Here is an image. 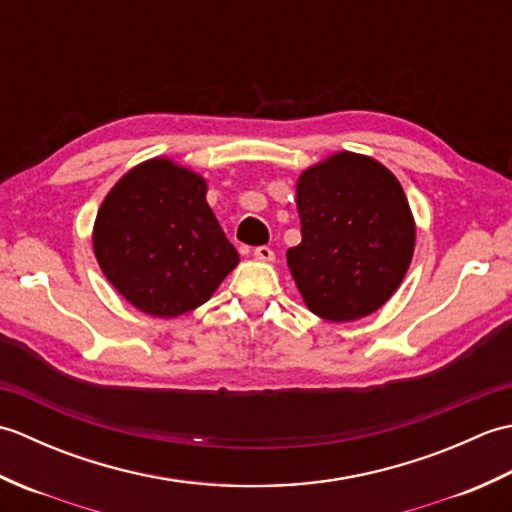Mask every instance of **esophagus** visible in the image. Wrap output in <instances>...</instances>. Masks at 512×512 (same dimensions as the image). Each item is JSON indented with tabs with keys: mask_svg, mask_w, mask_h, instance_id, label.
I'll return each mask as SVG.
<instances>
[{
	"mask_svg": "<svg viewBox=\"0 0 512 512\" xmlns=\"http://www.w3.org/2000/svg\"><path fill=\"white\" fill-rule=\"evenodd\" d=\"M253 255H255V259H259V262H273L275 250L270 246H257Z\"/></svg>",
	"mask_w": 512,
	"mask_h": 512,
	"instance_id": "obj_1",
	"label": "esophagus"
}]
</instances>
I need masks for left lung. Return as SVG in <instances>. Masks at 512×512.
Instances as JSON below:
<instances>
[{"label":"left lung","instance_id":"1","mask_svg":"<svg viewBox=\"0 0 512 512\" xmlns=\"http://www.w3.org/2000/svg\"><path fill=\"white\" fill-rule=\"evenodd\" d=\"M301 244L288 268L306 306L343 323L376 312L411 264L416 224L400 182L374 158L341 151L297 182Z\"/></svg>","mask_w":512,"mask_h":512}]
</instances>
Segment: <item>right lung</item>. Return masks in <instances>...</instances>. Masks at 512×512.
Instances as JSON below:
<instances>
[{
  "label": "right lung",
  "mask_w": 512,
  "mask_h": 512,
  "mask_svg": "<svg viewBox=\"0 0 512 512\" xmlns=\"http://www.w3.org/2000/svg\"><path fill=\"white\" fill-rule=\"evenodd\" d=\"M92 242L107 281L160 319L202 306L239 264L206 204L204 178L167 158L147 160L114 184Z\"/></svg>",
  "instance_id": "obj_1"
}]
</instances>
